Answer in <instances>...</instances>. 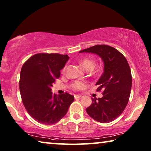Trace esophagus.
Wrapping results in <instances>:
<instances>
[{
  "label": "esophagus",
  "instance_id": "esophagus-1",
  "mask_svg": "<svg viewBox=\"0 0 151 151\" xmlns=\"http://www.w3.org/2000/svg\"><path fill=\"white\" fill-rule=\"evenodd\" d=\"M82 97V96L81 95H75V96H74V98H75L76 99H77V98H80Z\"/></svg>",
  "mask_w": 151,
  "mask_h": 151
}]
</instances>
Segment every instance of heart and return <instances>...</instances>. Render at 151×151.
<instances>
[{"label":"heart","instance_id":"1","mask_svg":"<svg viewBox=\"0 0 151 151\" xmlns=\"http://www.w3.org/2000/svg\"><path fill=\"white\" fill-rule=\"evenodd\" d=\"M81 65L82 67L85 69L86 70H93L94 69L95 66H96V61L94 60L93 59L91 58H85L82 59L81 60ZM66 70V67H64L63 69V72L65 71ZM86 86V84L83 82H80V81H76L73 82V84H71V88H73V90H81L82 88H84Z\"/></svg>","mask_w":151,"mask_h":151}]
</instances>
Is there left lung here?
I'll list each match as a JSON object with an SVG mask.
<instances>
[{
	"instance_id": "1",
	"label": "left lung",
	"mask_w": 151,
	"mask_h": 151,
	"mask_svg": "<svg viewBox=\"0 0 151 151\" xmlns=\"http://www.w3.org/2000/svg\"><path fill=\"white\" fill-rule=\"evenodd\" d=\"M98 55L104 63V72L97 82V91L102 98H93L86 111L95 120L108 123L122 114L129 102L132 86L131 69L126 58L118 50L105 45H95L79 53Z\"/></svg>"
}]
</instances>
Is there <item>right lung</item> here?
I'll use <instances>...</instances> for the list:
<instances>
[{
	"label": "right lung",
	"instance_id": "add662e5",
	"mask_svg": "<svg viewBox=\"0 0 151 151\" xmlns=\"http://www.w3.org/2000/svg\"><path fill=\"white\" fill-rule=\"evenodd\" d=\"M69 59L68 55L37 53L22 65L19 87L27 111L43 124H53L67 114L74 97L67 93L56 96L51 86Z\"/></svg>",
	"mask_w": 151,
	"mask_h": 151
}]
</instances>
